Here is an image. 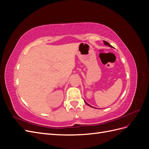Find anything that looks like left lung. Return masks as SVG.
<instances>
[{"mask_svg":"<svg viewBox=\"0 0 149 149\" xmlns=\"http://www.w3.org/2000/svg\"><path fill=\"white\" fill-rule=\"evenodd\" d=\"M103 42H104V44L105 45H107V46H108V47H111V48H113V47H112V45H111L109 43H108L107 42H106V41H103ZM84 102L86 103V104H87L88 106H90V107H93V106H91V105H89V104L88 103H87L85 101H84Z\"/></svg>","mask_w":149,"mask_h":149,"instance_id":"1","label":"left lung"}]
</instances>
